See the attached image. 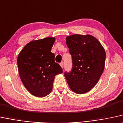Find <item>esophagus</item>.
<instances>
[{"label":"esophagus","mask_w":123,"mask_h":123,"mask_svg":"<svg viewBox=\"0 0 123 123\" xmlns=\"http://www.w3.org/2000/svg\"><path fill=\"white\" fill-rule=\"evenodd\" d=\"M60 66H61V67L62 68H63V66H64V64H63V62H61V63H60Z\"/></svg>","instance_id":"obj_1"}]
</instances>
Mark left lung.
Here are the masks:
<instances>
[{"label": "left lung", "mask_w": 123, "mask_h": 123, "mask_svg": "<svg viewBox=\"0 0 123 123\" xmlns=\"http://www.w3.org/2000/svg\"><path fill=\"white\" fill-rule=\"evenodd\" d=\"M66 40L73 62L71 72L65 73L67 83L74 92L85 94L95 86L103 72L105 49L90 35L75 34L66 37Z\"/></svg>", "instance_id": "8db88e82"}]
</instances>
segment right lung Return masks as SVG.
<instances>
[{
	"label": "right lung",
	"instance_id": "obj_1",
	"mask_svg": "<svg viewBox=\"0 0 123 123\" xmlns=\"http://www.w3.org/2000/svg\"><path fill=\"white\" fill-rule=\"evenodd\" d=\"M54 42V37L33 40L18 55L17 63L21 82L28 91L37 97L50 94L55 76L63 72L51 52Z\"/></svg>",
	"mask_w": 123,
	"mask_h": 123
}]
</instances>
